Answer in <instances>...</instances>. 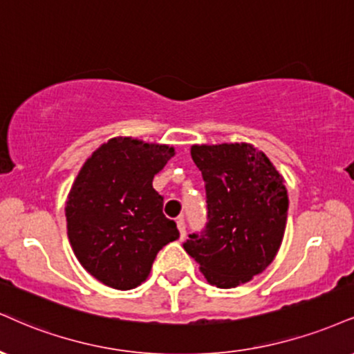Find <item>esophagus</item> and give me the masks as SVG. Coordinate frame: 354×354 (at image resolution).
<instances>
[{
    "label": "esophagus",
    "instance_id": "34e87169",
    "mask_svg": "<svg viewBox=\"0 0 354 354\" xmlns=\"http://www.w3.org/2000/svg\"><path fill=\"white\" fill-rule=\"evenodd\" d=\"M176 225H178V231H180V237H181V241L185 239L186 237V225H185V219L183 218H178V221H176Z\"/></svg>",
    "mask_w": 354,
    "mask_h": 354
}]
</instances>
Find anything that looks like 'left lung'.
<instances>
[{
  "instance_id": "left-lung-1",
  "label": "left lung",
  "mask_w": 354,
  "mask_h": 354,
  "mask_svg": "<svg viewBox=\"0 0 354 354\" xmlns=\"http://www.w3.org/2000/svg\"><path fill=\"white\" fill-rule=\"evenodd\" d=\"M206 183L207 224L185 250L219 288L247 283L270 266L282 245L288 194L283 176L250 143L193 145Z\"/></svg>"
}]
</instances>
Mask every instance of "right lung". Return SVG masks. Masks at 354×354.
<instances>
[{
	"label": "right lung",
	"mask_w": 354,
	"mask_h": 354,
	"mask_svg": "<svg viewBox=\"0 0 354 354\" xmlns=\"http://www.w3.org/2000/svg\"><path fill=\"white\" fill-rule=\"evenodd\" d=\"M169 145L115 136L85 160L66 201L67 236L80 266L117 290L138 287L156 254L180 232L163 214L153 178L174 156Z\"/></svg>",
	"instance_id": "obj_1"
}]
</instances>
